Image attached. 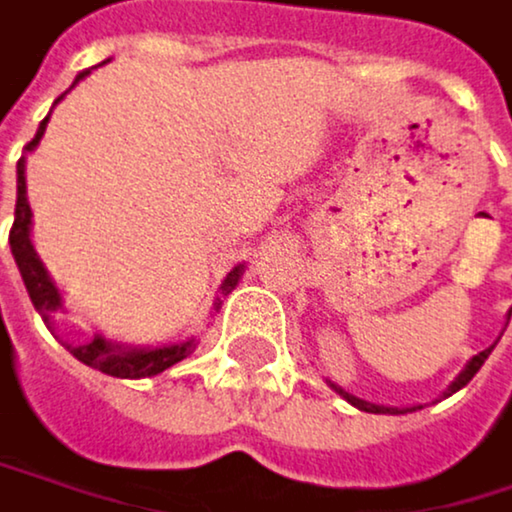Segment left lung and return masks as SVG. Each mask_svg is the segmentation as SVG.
<instances>
[{"label": "left lung", "mask_w": 512, "mask_h": 512, "mask_svg": "<svg viewBox=\"0 0 512 512\" xmlns=\"http://www.w3.org/2000/svg\"><path fill=\"white\" fill-rule=\"evenodd\" d=\"M510 316H512V307H510V313H507V322H510ZM491 350H495V344H491L488 350H482V353H476L467 365H464V371H461V375L455 378V381H451L448 384V390L442 393V396H451V393H458L461 387H467L470 381H473V375H476V371L482 368V362L488 359V353ZM331 384V381H328ZM331 390L334 393H338V396H344L353 408H359V411H371V415H405V411H418L421 405H411V408H390V405H375V402H365V399H359V396H353V393H347L344 387H338V384H331Z\"/></svg>", "instance_id": "8db88e82"}]
</instances>
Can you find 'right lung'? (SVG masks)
Instances as JSON below:
<instances>
[{"label":"right lung","mask_w":512,"mask_h":512,"mask_svg":"<svg viewBox=\"0 0 512 512\" xmlns=\"http://www.w3.org/2000/svg\"><path fill=\"white\" fill-rule=\"evenodd\" d=\"M88 73L91 70H82L73 85H79ZM57 101H64V94L57 97ZM48 119H51V113L39 122V131H36L33 141L24 147V153H33L39 147ZM8 242H11L14 264H17V270H21V279L27 285V294H30L36 313L54 331V313H64L67 307H64L61 288H57V282L45 270L42 258L36 254V245H33V211H30V202H27V156H21V162H17V205H14V227H11ZM242 273H245V264H236L227 273V279L221 285V294H230L236 288V282L242 279ZM218 301H214V310H221ZM64 347L79 362H85V365H91L97 371H104V375H110V378L137 381V378L162 375L165 368H171V365H178L181 359H187L196 350V338H187V341H178V344H162V347H128V344H119V341L104 338V334H94L91 341H82V344L64 341Z\"/></svg>","instance_id":"obj_1"}]
</instances>
